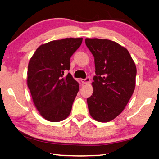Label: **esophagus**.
<instances>
[{
  "label": "esophagus",
  "mask_w": 159,
  "mask_h": 159,
  "mask_svg": "<svg viewBox=\"0 0 159 159\" xmlns=\"http://www.w3.org/2000/svg\"><path fill=\"white\" fill-rule=\"evenodd\" d=\"M81 82L82 84H87L89 83L90 82V78L89 77H87L86 79H82L81 80Z\"/></svg>",
  "instance_id": "1"
}]
</instances>
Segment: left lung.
Here are the masks:
<instances>
[{"instance_id": "8db88e82", "label": "left lung", "mask_w": 159, "mask_h": 159, "mask_svg": "<svg viewBox=\"0 0 159 159\" xmlns=\"http://www.w3.org/2000/svg\"><path fill=\"white\" fill-rule=\"evenodd\" d=\"M94 57L96 76L93 92L87 98L90 115L99 122H108L120 115L135 87L136 66L129 52L116 42L86 38Z\"/></svg>"}]
</instances>
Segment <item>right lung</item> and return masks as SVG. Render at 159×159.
I'll return each instance as SVG.
<instances>
[{
	"label": "right lung",
	"instance_id": "right-lung-1",
	"mask_svg": "<svg viewBox=\"0 0 159 159\" xmlns=\"http://www.w3.org/2000/svg\"><path fill=\"white\" fill-rule=\"evenodd\" d=\"M82 38H65L43 44L29 61L27 85L36 109L46 120L58 122L70 114L79 84L70 73V58Z\"/></svg>",
	"mask_w": 159,
	"mask_h": 159
}]
</instances>
